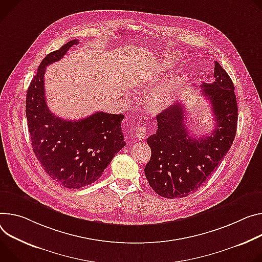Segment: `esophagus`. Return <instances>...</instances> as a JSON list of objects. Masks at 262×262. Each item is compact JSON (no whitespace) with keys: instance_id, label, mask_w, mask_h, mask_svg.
<instances>
[{"instance_id":"esophagus-1","label":"esophagus","mask_w":262,"mask_h":262,"mask_svg":"<svg viewBox=\"0 0 262 262\" xmlns=\"http://www.w3.org/2000/svg\"><path fill=\"white\" fill-rule=\"evenodd\" d=\"M147 134V128L144 125H137L136 126V136L139 140L144 139Z\"/></svg>"}]
</instances>
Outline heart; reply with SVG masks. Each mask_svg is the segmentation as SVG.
<instances>
[{"instance_id":"b5f03b06","label":"heart","mask_w":262,"mask_h":262,"mask_svg":"<svg viewBox=\"0 0 262 262\" xmlns=\"http://www.w3.org/2000/svg\"><path fill=\"white\" fill-rule=\"evenodd\" d=\"M178 61H179L178 56L173 55V54L168 55L165 58V64L168 67L173 66ZM178 82H179V78L174 77L168 81H166V82L154 88L148 95L147 104L154 110H162V108L167 106V104L170 100L171 94L176 90Z\"/></svg>"}]
</instances>
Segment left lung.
<instances>
[{
	"instance_id": "left-lung-1",
	"label": "left lung",
	"mask_w": 262,
	"mask_h": 262,
	"mask_svg": "<svg viewBox=\"0 0 262 262\" xmlns=\"http://www.w3.org/2000/svg\"><path fill=\"white\" fill-rule=\"evenodd\" d=\"M212 83L201 85L202 95L210 100L215 128L207 137L189 136L184 105L173 103L157 116L158 130L147 139L151 157L145 177L159 195L181 199L198 190L217 168L233 143L238 108L234 84L215 61Z\"/></svg>"
}]
</instances>
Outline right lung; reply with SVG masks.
<instances>
[{
	"mask_svg": "<svg viewBox=\"0 0 262 262\" xmlns=\"http://www.w3.org/2000/svg\"><path fill=\"white\" fill-rule=\"evenodd\" d=\"M78 39L47 55L26 95V116L33 152L48 176L68 189L97 181L113 158L125 146L123 115L97 112L80 120H64L46 102V68L61 59Z\"/></svg>",
	"mask_w": 262,
	"mask_h": 262,
	"instance_id": "1",
	"label": "right lung"
}]
</instances>
